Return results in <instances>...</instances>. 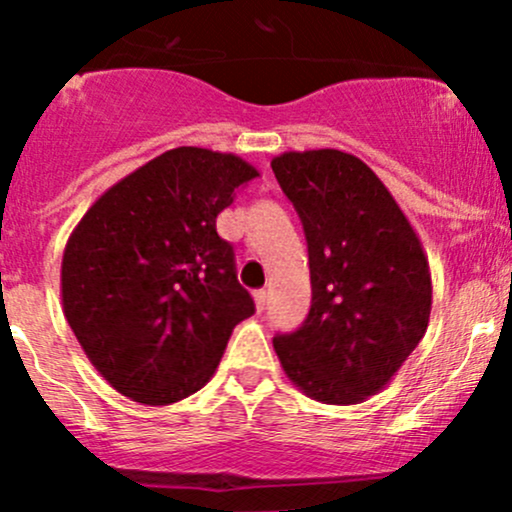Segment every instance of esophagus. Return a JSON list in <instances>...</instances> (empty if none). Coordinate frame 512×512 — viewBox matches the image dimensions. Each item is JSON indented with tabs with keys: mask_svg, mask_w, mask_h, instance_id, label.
<instances>
[{
	"mask_svg": "<svg viewBox=\"0 0 512 512\" xmlns=\"http://www.w3.org/2000/svg\"><path fill=\"white\" fill-rule=\"evenodd\" d=\"M255 306H257V311H262V308L267 306V291L265 289L255 291Z\"/></svg>",
	"mask_w": 512,
	"mask_h": 512,
	"instance_id": "esophagus-1",
	"label": "esophagus"
}]
</instances>
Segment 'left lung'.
<instances>
[{
    "label": "left lung",
    "instance_id": "8db88e82",
    "mask_svg": "<svg viewBox=\"0 0 512 512\" xmlns=\"http://www.w3.org/2000/svg\"><path fill=\"white\" fill-rule=\"evenodd\" d=\"M274 177L299 213L311 311L277 335L284 374L308 398L352 406L384 389L428 330L430 265L406 213L362 160L342 150H289Z\"/></svg>",
    "mask_w": 512,
    "mask_h": 512
}]
</instances>
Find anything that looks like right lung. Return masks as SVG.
<instances>
[{
    "instance_id": "1",
    "label": "right lung",
    "mask_w": 512,
    "mask_h": 512,
    "mask_svg": "<svg viewBox=\"0 0 512 512\" xmlns=\"http://www.w3.org/2000/svg\"><path fill=\"white\" fill-rule=\"evenodd\" d=\"M260 172L233 153L174 148L89 206L63 252V311L123 396L170 406L211 379L255 313L216 218Z\"/></svg>"
}]
</instances>
